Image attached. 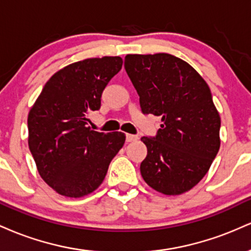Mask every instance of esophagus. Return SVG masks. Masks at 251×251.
Here are the masks:
<instances>
[{
    "label": "esophagus",
    "instance_id": "obj_1",
    "mask_svg": "<svg viewBox=\"0 0 251 251\" xmlns=\"http://www.w3.org/2000/svg\"><path fill=\"white\" fill-rule=\"evenodd\" d=\"M137 139H138V135L126 133V142L131 143V142H134V140H137Z\"/></svg>",
    "mask_w": 251,
    "mask_h": 251
}]
</instances>
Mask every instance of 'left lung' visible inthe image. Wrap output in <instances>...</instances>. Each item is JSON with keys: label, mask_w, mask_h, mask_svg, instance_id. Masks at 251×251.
Wrapping results in <instances>:
<instances>
[{"label": "left lung", "mask_w": 251, "mask_h": 251, "mask_svg": "<svg viewBox=\"0 0 251 251\" xmlns=\"http://www.w3.org/2000/svg\"><path fill=\"white\" fill-rule=\"evenodd\" d=\"M125 70L143 113L162 118L157 135L142 138L148 155L140 174L160 194H184L208 174L221 146V117L208 83L188 62L166 53L128 54Z\"/></svg>", "instance_id": "1"}]
</instances>
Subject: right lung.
Listing matches in <instances>:
<instances>
[{
    "instance_id": "obj_1",
    "label": "right lung",
    "mask_w": 251,
    "mask_h": 251,
    "mask_svg": "<svg viewBox=\"0 0 251 251\" xmlns=\"http://www.w3.org/2000/svg\"><path fill=\"white\" fill-rule=\"evenodd\" d=\"M120 56L73 62L54 73L28 114V145L39 175L54 191L80 198L101 185L108 165L125 143L123 132L87 126L106 85L122 70Z\"/></svg>"
}]
</instances>
